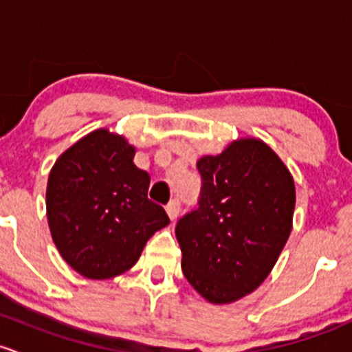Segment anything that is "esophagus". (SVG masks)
I'll use <instances>...</instances> for the list:
<instances>
[{
  "mask_svg": "<svg viewBox=\"0 0 352 352\" xmlns=\"http://www.w3.org/2000/svg\"><path fill=\"white\" fill-rule=\"evenodd\" d=\"M166 212H168L169 219L176 220L177 215H179V200H171L166 206Z\"/></svg>",
  "mask_w": 352,
  "mask_h": 352,
  "instance_id": "1",
  "label": "esophagus"
}]
</instances>
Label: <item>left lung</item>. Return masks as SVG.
Here are the masks:
<instances>
[{
	"label": "left lung",
	"mask_w": 352,
	"mask_h": 352,
	"mask_svg": "<svg viewBox=\"0 0 352 352\" xmlns=\"http://www.w3.org/2000/svg\"><path fill=\"white\" fill-rule=\"evenodd\" d=\"M198 210L176 223L188 283L213 305L244 298L276 264L293 227L295 181L266 142L232 140L203 155Z\"/></svg>",
	"instance_id": "left-lung-1"
}]
</instances>
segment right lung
Returning a JSON list of instances; mask_svg holds the SVG:
<instances>
[{"label": "right lung", "instance_id": "right-lung-1", "mask_svg": "<svg viewBox=\"0 0 352 352\" xmlns=\"http://www.w3.org/2000/svg\"><path fill=\"white\" fill-rule=\"evenodd\" d=\"M135 147L96 129L57 157L47 181V222L57 251L88 280H110L139 261L169 223L147 198L151 177L133 164Z\"/></svg>", "mask_w": 352, "mask_h": 352}]
</instances>
